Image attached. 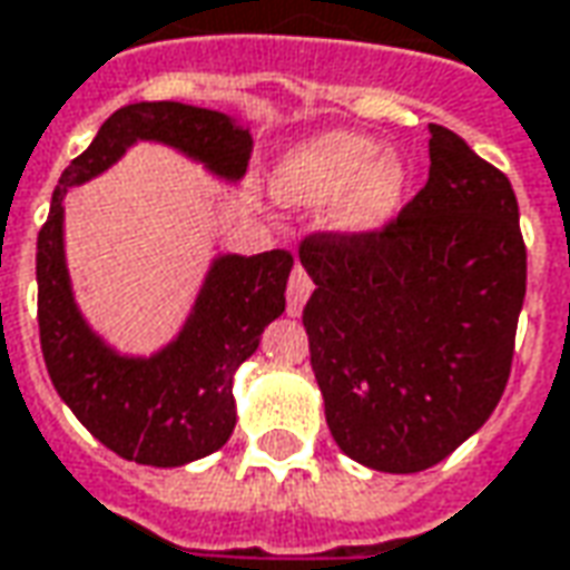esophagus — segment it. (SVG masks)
Instances as JSON below:
<instances>
[{
  "label": "esophagus",
  "mask_w": 570,
  "mask_h": 570,
  "mask_svg": "<svg viewBox=\"0 0 570 570\" xmlns=\"http://www.w3.org/2000/svg\"><path fill=\"white\" fill-rule=\"evenodd\" d=\"M312 289H314L312 277L305 274L302 265H296L293 274H289V284H286V314H289V317L302 314L305 302H308V296H312Z\"/></svg>",
  "instance_id": "esophagus-1"
}]
</instances>
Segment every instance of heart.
<instances>
[{"mask_svg": "<svg viewBox=\"0 0 570 570\" xmlns=\"http://www.w3.org/2000/svg\"><path fill=\"white\" fill-rule=\"evenodd\" d=\"M407 190V166L380 154L367 135L326 132L289 150L274 173V194L289 206L317 209L340 203L342 230L373 234L397 216Z\"/></svg>", "mask_w": 570, "mask_h": 570, "instance_id": "b5f03b06", "label": "heart"}]
</instances>
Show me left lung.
I'll return each instance as SVG.
<instances>
[{
    "label": "left lung",
    "mask_w": 570,
    "mask_h": 570,
    "mask_svg": "<svg viewBox=\"0 0 570 570\" xmlns=\"http://www.w3.org/2000/svg\"><path fill=\"white\" fill-rule=\"evenodd\" d=\"M429 181L373 234H312L302 312L330 435L367 469L423 472L475 435L512 367L528 253L509 178L429 126Z\"/></svg>",
    "instance_id": "obj_1"
}]
</instances>
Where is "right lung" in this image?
Returning a JSON list of instances; mask_svg holds the SVG:
<instances>
[{
  "label": "right lung",
  "instance_id": "right-lung-1",
  "mask_svg": "<svg viewBox=\"0 0 570 570\" xmlns=\"http://www.w3.org/2000/svg\"><path fill=\"white\" fill-rule=\"evenodd\" d=\"M138 141L175 147L222 181H240L253 135L237 119L178 101H138L105 119L51 194L36 240L39 342L51 385L77 420L122 460L173 469L216 453L234 432V373L286 308L293 256L218 253L178 336L135 357L107 345L79 312L63 253V194L107 173Z\"/></svg>",
  "mask_w": 570,
  "mask_h": 570
}]
</instances>
